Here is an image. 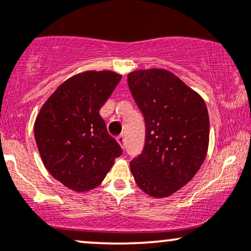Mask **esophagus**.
<instances>
[{"label":"esophagus","instance_id":"1","mask_svg":"<svg viewBox=\"0 0 251 251\" xmlns=\"http://www.w3.org/2000/svg\"><path fill=\"white\" fill-rule=\"evenodd\" d=\"M125 135L124 134H120V135H118L117 137V142L120 144V146H122L123 149H125Z\"/></svg>","mask_w":251,"mask_h":251}]
</instances>
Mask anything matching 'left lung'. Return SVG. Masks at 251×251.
Instances as JSON below:
<instances>
[{
	"label": "left lung",
	"instance_id": "1",
	"mask_svg": "<svg viewBox=\"0 0 251 251\" xmlns=\"http://www.w3.org/2000/svg\"><path fill=\"white\" fill-rule=\"evenodd\" d=\"M128 88L145 120L143 152L129 162L135 183L153 197H168L194 178L206 155L205 102L165 70L135 71Z\"/></svg>",
	"mask_w": 251,
	"mask_h": 251
}]
</instances>
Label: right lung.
<instances>
[{
	"instance_id": "1",
	"label": "right lung",
	"mask_w": 251,
	"mask_h": 251,
	"mask_svg": "<svg viewBox=\"0 0 251 251\" xmlns=\"http://www.w3.org/2000/svg\"><path fill=\"white\" fill-rule=\"evenodd\" d=\"M114 72H85L66 80L45 102L34 134L50 174L74 191H88L123 153L99 111L119 83Z\"/></svg>"
}]
</instances>
